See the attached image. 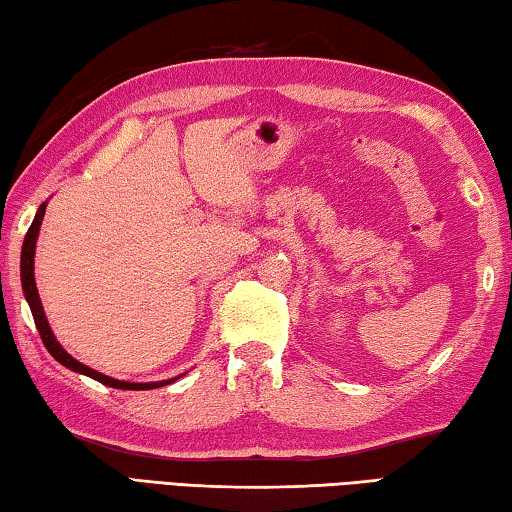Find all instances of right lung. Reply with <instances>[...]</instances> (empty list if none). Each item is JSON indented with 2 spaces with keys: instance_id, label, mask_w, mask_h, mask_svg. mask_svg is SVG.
<instances>
[{
  "instance_id": "right-lung-1",
  "label": "right lung",
  "mask_w": 512,
  "mask_h": 512,
  "mask_svg": "<svg viewBox=\"0 0 512 512\" xmlns=\"http://www.w3.org/2000/svg\"><path fill=\"white\" fill-rule=\"evenodd\" d=\"M45 208H47V201H43L38 208L36 217H33V222L29 226L27 236H24V245H22V256H20V279H22V292H24V299H27V304L31 308V315H33V322H36V329L40 333V338H43V345L47 347L49 354H52L58 363L67 370L83 374V376H90V379H95L104 385H111V388L117 390H154V388H163L167 383H174L181 376H174V379H167V381H152V383H133V381H120V379H113V376H106L102 372L92 370V367L79 363L77 358H72L67 351L61 347V342L56 340V335L52 331V326L47 322V315H45V308H43V301H40L38 295V288H36V276H33V256H36V242H38V233H40V224H43V217H45Z\"/></svg>"
}]
</instances>
